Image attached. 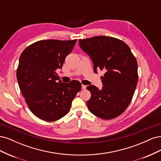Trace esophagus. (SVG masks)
I'll return each mask as SVG.
<instances>
[{
  "label": "esophagus",
  "mask_w": 161,
  "mask_h": 161,
  "mask_svg": "<svg viewBox=\"0 0 161 161\" xmlns=\"http://www.w3.org/2000/svg\"><path fill=\"white\" fill-rule=\"evenodd\" d=\"M86 85H82V89H83V90H85V89H86Z\"/></svg>",
  "instance_id": "obj_1"
}]
</instances>
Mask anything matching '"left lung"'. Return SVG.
<instances>
[{"label": "left lung", "instance_id": "obj_1", "mask_svg": "<svg viewBox=\"0 0 161 161\" xmlns=\"http://www.w3.org/2000/svg\"><path fill=\"white\" fill-rule=\"evenodd\" d=\"M81 49L89 55L94 72H105L101 77V90L86 87L91 99L86 102L92 114L111 119L122 114L132 99L138 80L137 61L130 47L122 40L109 36H95L79 40Z\"/></svg>", "mask_w": 161, "mask_h": 161}]
</instances>
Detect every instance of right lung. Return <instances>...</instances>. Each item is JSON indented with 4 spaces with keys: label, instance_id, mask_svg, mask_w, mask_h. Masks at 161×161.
<instances>
[{
    "label": "right lung",
    "instance_id": "1",
    "mask_svg": "<svg viewBox=\"0 0 161 161\" xmlns=\"http://www.w3.org/2000/svg\"><path fill=\"white\" fill-rule=\"evenodd\" d=\"M77 40H47L28 46L19 58L17 79L29 109L38 118L54 121L66 115L72 101L81 89L74 80L62 82L56 70L62 69L65 58Z\"/></svg>",
    "mask_w": 161,
    "mask_h": 161
}]
</instances>
